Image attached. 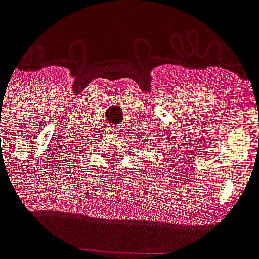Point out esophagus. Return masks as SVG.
Returning <instances> with one entry per match:
<instances>
[{
    "instance_id": "esophagus-1",
    "label": "esophagus",
    "mask_w": 259,
    "mask_h": 259,
    "mask_svg": "<svg viewBox=\"0 0 259 259\" xmlns=\"http://www.w3.org/2000/svg\"><path fill=\"white\" fill-rule=\"evenodd\" d=\"M112 133H115V135H119L120 132H122V129H120V126H116V127H112Z\"/></svg>"
}]
</instances>
